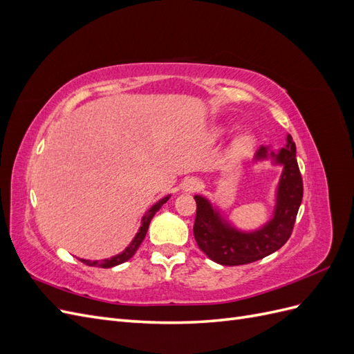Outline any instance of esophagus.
<instances>
[{"instance_id": "1", "label": "esophagus", "mask_w": 354, "mask_h": 354, "mask_svg": "<svg viewBox=\"0 0 354 354\" xmlns=\"http://www.w3.org/2000/svg\"><path fill=\"white\" fill-rule=\"evenodd\" d=\"M199 186H201V183H199V180L198 178H186L183 183H181V189H183V192H186V194H192V192H195V190H198L199 189Z\"/></svg>"}]
</instances>
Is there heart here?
<instances>
[{
	"instance_id": "obj_1",
	"label": "heart",
	"mask_w": 354,
	"mask_h": 354,
	"mask_svg": "<svg viewBox=\"0 0 354 354\" xmlns=\"http://www.w3.org/2000/svg\"><path fill=\"white\" fill-rule=\"evenodd\" d=\"M224 130H221V128H218V130H216V133H214V136L218 137L223 134ZM255 146V137L250 133H243L241 134L239 137L234 138V142L232 143L230 146V156L234 158V159H241V158H245L246 155H248L252 147Z\"/></svg>"
}]
</instances>
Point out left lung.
<instances>
[{"instance_id": "left-lung-1", "label": "left lung", "mask_w": 354, "mask_h": 354, "mask_svg": "<svg viewBox=\"0 0 354 354\" xmlns=\"http://www.w3.org/2000/svg\"><path fill=\"white\" fill-rule=\"evenodd\" d=\"M295 155V143L289 134L281 151L273 152L263 146L257 151L254 162L272 160L273 165L283 167L276 189L273 217L257 230L245 232L232 226L205 196L195 195L194 234L208 259L221 266L248 264L273 254L286 243L303 201V178Z\"/></svg>"}]
</instances>
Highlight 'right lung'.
<instances>
[{"mask_svg":"<svg viewBox=\"0 0 354 354\" xmlns=\"http://www.w3.org/2000/svg\"><path fill=\"white\" fill-rule=\"evenodd\" d=\"M169 196H171V195H167V196H164L162 199H159V201L155 203V205H152L151 209H149V211L145 214L143 218H142V226H140V229H138V232L136 233V236H134V239L131 241V243L128 245L127 248H125L121 254L113 255V257H111V259H104V260H94V261H91V260L80 259V261H82L84 264H87V266H91V267H102V269H111V267H115V266H118V264H122V263L130 260L131 257L136 254V251L138 250V246H140V243L143 242V239H145V236H146V233H147V229H149V224H151V220L153 218L155 212L159 211V208L162 207L164 203L169 199Z\"/></svg>","mask_w":354,"mask_h":354,"instance_id":"add662e5","label":"right lung"}]
</instances>
